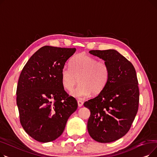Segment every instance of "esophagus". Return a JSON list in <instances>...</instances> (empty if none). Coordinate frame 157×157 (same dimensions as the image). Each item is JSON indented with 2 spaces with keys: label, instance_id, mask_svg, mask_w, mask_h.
<instances>
[{
  "label": "esophagus",
  "instance_id": "esophagus-1",
  "mask_svg": "<svg viewBox=\"0 0 157 157\" xmlns=\"http://www.w3.org/2000/svg\"><path fill=\"white\" fill-rule=\"evenodd\" d=\"M78 104L79 107H81L82 105H83V101H78Z\"/></svg>",
  "mask_w": 157,
  "mask_h": 157
}]
</instances>
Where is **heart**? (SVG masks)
I'll use <instances>...</instances> for the list:
<instances>
[{
    "label": "heart",
    "instance_id": "1",
    "mask_svg": "<svg viewBox=\"0 0 157 157\" xmlns=\"http://www.w3.org/2000/svg\"><path fill=\"white\" fill-rule=\"evenodd\" d=\"M70 67H64L61 71L63 87L71 91V95L78 99L99 94L105 87L110 76L109 66L105 61H97L95 58L85 54L74 56L69 63Z\"/></svg>",
    "mask_w": 157,
    "mask_h": 157
}]
</instances>
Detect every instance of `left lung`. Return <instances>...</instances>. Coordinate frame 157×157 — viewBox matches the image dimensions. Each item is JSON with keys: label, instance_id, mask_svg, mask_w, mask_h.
Segmentation results:
<instances>
[{"label": "left lung", "instance_id": "1", "mask_svg": "<svg viewBox=\"0 0 157 157\" xmlns=\"http://www.w3.org/2000/svg\"><path fill=\"white\" fill-rule=\"evenodd\" d=\"M89 53L108 63L110 76L102 91L84 103L91 113L88 131L97 142H113L128 132L138 111L139 90L136 72L132 63L114 49Z\"/></svg>", "mask_w": 157, "mask_h": 157}]
</instances>
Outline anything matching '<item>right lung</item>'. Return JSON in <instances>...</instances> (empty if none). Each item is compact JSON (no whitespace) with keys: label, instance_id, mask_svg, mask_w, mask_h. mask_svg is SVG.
<instances>
[{"label":"right lung","instance_id":"add662e5","mask_svg":"<svg viewBox=\"0 0 157 157\" xmlns=\"http://www.w3.org/2000/svg\"><path fill=\"white\" fill-rule=\"evenodd\" d=\"M76 48L45 46L23 68L16 90L21 125L33 139L48 143L60 137L78 108L62 83L61 71Z\"/></svg>","mask_w":157,"mask_h":157}]
</instances>
